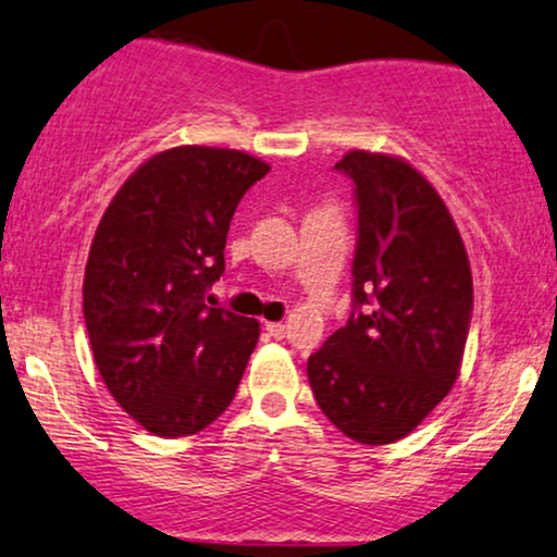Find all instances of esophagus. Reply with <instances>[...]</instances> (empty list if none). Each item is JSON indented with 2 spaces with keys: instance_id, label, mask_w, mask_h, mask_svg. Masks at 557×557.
Segmentation results:
<instances>
[{
  "instance_id": "1",
  "label": "esophagus",
  "mask_w": 557,
  "mask_h": 557,
  "mask_svg": "<svg viewBox=\"0 0 557 557\" xmlns=\"http://www.w3.org/2000/svg\"><path fill=\"white\" fill-rule=\"evenodd\" d=\"M267 326V331H270V336H274V339H283L285 336V323H274V321H270V323H264Z\"/></svg>"
}]
</instances>
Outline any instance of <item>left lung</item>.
Wrapping results in <instances>:
<instances>
[{
    "label": "left lung",
    "mask_w": 557,
    "mask_h": 557,
    "mask_svg": "<svg viewBox=\"0 0 557 557\" xmlns=\"http://www.w3.org/2000/svg\"><path fill=\"white\" fill-rule=\"evenodd\" d=\"M357 246L349 321L308 357V383L331 424L362 445L413 432L457 380L473 319L460 231L408 161L349 151Z\"/></svg>",
    "instance_id": "1"
}]
</instances>
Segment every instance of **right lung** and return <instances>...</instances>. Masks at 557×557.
Masks as SVG:
<instances>
[{
    "label": "right lung",
    "instance_id": "add662e5",
    "mask_svg": "<svg viewBox=\"0 0 557 557\" xmlns=\"http://www.w3.org/2000/svg\"><path fill=\"white\" fill-rule=\"evenodd\" d=\"M267 172L244 151L177 146L140 164L97 226L84 270L91 355L151 434H197L236 396L259 323L206 295L226 270L238 200Z\"/></svg>",
    "mask_w": 557,
    "mask_h": 557
}]
</instances>
